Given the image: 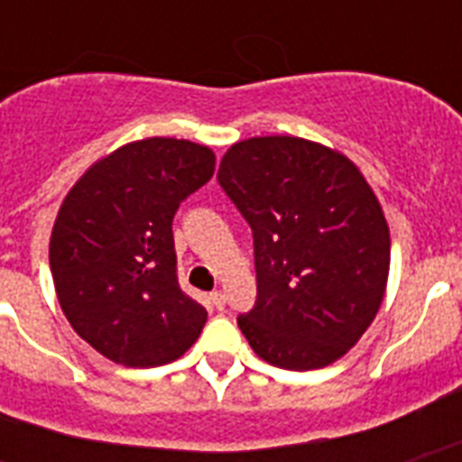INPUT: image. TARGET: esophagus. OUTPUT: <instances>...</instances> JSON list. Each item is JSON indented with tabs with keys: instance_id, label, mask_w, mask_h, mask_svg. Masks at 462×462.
<instances>
[{
	"instance_id": "34e87169",
	"label": "esophagus",
	"mask_w": 462,
	"mask_h": 462,
	"mask_svg": "<svg viewBox=\"0 0 462 462\" xmlns=\"http://www.w3.org/2000/svg\"><path fill=\"white\" fill-rule=\"evenodd\" d=\"M210 302H213V307H216L217 311H223L225 302H227V300H225L223 290H216V292H210Z\"/></svg>"
}]
</instances>
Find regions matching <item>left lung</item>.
Returning a JSON list of instances; mask_svg holds the SVG:
<instances>
[{
    "label": "left lung",
    "mask_w": 462,
    "mask_h": 462,
    "mask_svg": "<svg viewBox=\"0 0 462 462\" xmlns=\"http://www.w3.org/2000/svg\"><path fill=\"white\" fill-rule=\"evenodd\" d=\"M217 184L252 227L256 302L237 316L252 350L295 372L343 357L379 311L391 266L365 177L326 146L261 136L225 153Z\"/></svg>",
    "instance_id": "left-lung-1"
}]
</instances>
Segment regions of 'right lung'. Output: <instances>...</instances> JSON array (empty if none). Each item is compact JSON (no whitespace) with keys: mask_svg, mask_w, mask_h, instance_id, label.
Segmentation results:
<instances>
[{"mask_svg":"<svg viewBox=\"0 0 462 462\" xmlns=\"http://www.w3.org/2000/svg\"><path fill=\"white\" fill-rule=\"evenodd\" d=\"M213 151L146 139L93 165L64 199L50 268L74 330L125 366H160L201 336L208 311L180 288L172 220L213 177Z\"/></svg>","mask_w":462,"mask_h":462,"instance_id":"right-lung-1","label":"right lung"}]
</instances>
